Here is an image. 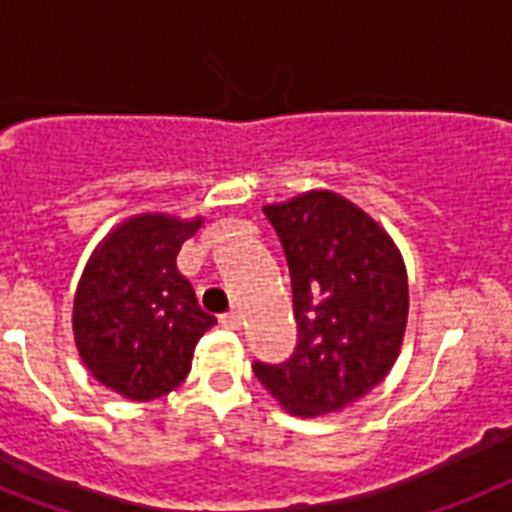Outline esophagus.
<instances>
[{
    "instance_id": "1",
    "label": "esophagus",
    "mask_w": 512,
    "mask_h": 512,
    "mask_svg": "<svg viewBox=\"0 0 512 512\" xmlns=\"http://www.w3.org/2000/svg\"><path fill=\"white\" fill-rule=\"evenodd\" d=\"M218 322H221L223 328L236 330V328H239V325H242V312H236V309H231V312H226V315L218 317Z\"/></svg>"
}]
</instances>
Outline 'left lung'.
Listing matches in <instances>:
<instances>
[{"label": "left lung", "mask_w": 512, "mask_h": 512, "mask_svg": "<svg viewBox=\"0 0 512 512\" xmlns=\"http://www.w3.org/2000/svg\"><path fill=\"white\" fill-rule=\"evenodd\" d=\"M291 273L296 349L255 377L294 416L346 409L375 388L401 351L406 268L393 239L333 192L263 208Z\"/></svg>", "instance_id": "obj_1"}]
</instances>
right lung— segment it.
<instances>
[{
	"label": "right lung",
	"instance_id": "add662e5",
	"mask_svg": "<svg viewBox=\"0 0 512 512\" xmlns=\"http://www.w3.org/2000/svg\"><path fill=\"white\" fill-rule=\"evenodd\" d=\"M200 223L130 218L103 239L80 278L72 312L77 351L90 375L124 398L153 401L176 388L197 341L216 325L176 270L179 249Z\"/></svg>",
	"mask_w": 512,
	"mask_h": 512
}]
</instances>
